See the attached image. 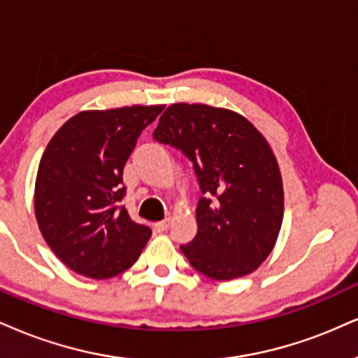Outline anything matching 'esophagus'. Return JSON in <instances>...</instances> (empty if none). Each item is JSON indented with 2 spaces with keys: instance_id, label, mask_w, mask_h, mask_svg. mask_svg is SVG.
I'll return each instance as SVG.
<instances>
[{
  "instance_id": "1",
  "label": "esophagus",
  "mask_w": 358,
  "mask_h": 358,
  "mask_svg": "<svg viewBox=\"0 0 358 358\" xmlns=\"http://www.w3.org/2000/svg\"><path fill=\"white\" fill-rule=\"evenodd\" d=\"M169 226H171V219H164L161 220V222L154 224V229H156L157 232H166L167 229H169Z\"/></svg>"
}]
</instances>
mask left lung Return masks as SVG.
Wrapping results in <instances>:
<instances>
[{
  "instance_id": "obj_1",
  "label": "left lung",
  "mask_w": 358,
  "mask_h": 358,
  "mask_svg": "<svg viewBox=\"0 0 358 358\" xmlns=\"http://www.w3.org/2000/svg\"><path fill=\"white\" fill-rule=\"evenodd\" d=\"M154 139L192 162L202 197L197 234L180 245L189 264L214 280L254 272L268 257L284 217L277 159L241 114L207 104H172Z\"/></svg>"
}]
</instances>
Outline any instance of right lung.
<instances>
[{"label": "right lung", "mask_w": 358, "mask_h": 358, "mask_svg": "<svg viewBox=\"0 0 358 358\" xmlns=\"http://www.w3.org/2000/svg\"><path fill=\"white\" fill-rule=\"evenodd\" d=\"M164 106L83 111L52 136L38 167L34 213L46 244L71 271L109 279L138 260L151 229L121 206L127 157Z\"/></svg>", "instance_id": "add662e5"}]
</instances>
